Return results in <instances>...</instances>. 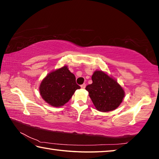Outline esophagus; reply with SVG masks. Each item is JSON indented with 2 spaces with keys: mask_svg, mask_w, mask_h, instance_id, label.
Listing matches in <instances>:
<instances>
[{
  "mask_svg": "<svg viewBox=\"0 0 159 159\" xmlns=\"http://www.w3.org/2000/svg\"><path fill=\"white\" fill-rule=\"evenodd\" d=\"M85 86H86V85L84 83V84H83V85H80V87H81V88H83V89H84V88H85Z\"/></svg>",
  "mask_w": 159,
  "mask_h": 159,
  "instance_id": "esophagus-1",
  "label": "esophagus"
}]
</instances>
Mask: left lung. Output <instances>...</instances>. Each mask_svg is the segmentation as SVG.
I'll list each match as a JSON object with an SVG mask.
<instances>
[{"label": "left lung", "mask_w": 159, "mask_h": 159, "mask_svg": "<svg viewBox=\"0 0 159 159\" xmlns=\"http://www.w3.org/2000/svg\"><path fill=\"white\" fill-rule=\"evenodd\" d=\"M93 83L86 86L85 90L99 111L108 112L118 107L125 96L123 88L116 80L102 71H95L92 76Z\"/></svg>", "instance_id": "obj_1"}]
</instances>
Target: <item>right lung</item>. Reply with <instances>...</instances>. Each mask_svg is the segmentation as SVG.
<instances>
[{
	"label": "right lung",
	"mask_w": 159,
	"mask_h": 159,
	"mask_svg": "<svg viewBox=\"0 0 159 159\" xmlns=\"http://www.w3.org/2000/svg\"><path fill=\"white\" fill-rule=\"evenodd\" d=\"M80 87L76 84V77L67 66L51 71L40 85L42 98L51 106L59 107L65 104Z\"/></svg>",
	"instance_id": "obj_1"
}]
</instances>
